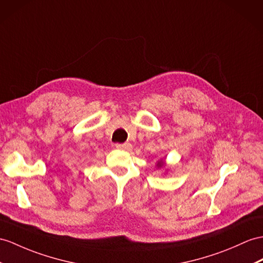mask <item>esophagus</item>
<instances>
[{
    "label": "esophagus",
    "instance_id": "obj_1",
    "mask_svg": "<svg viewBox=\"0 0 263 263\" xmlns=\"http://www.w3.org/2000/svg\"><path fill=\"white\" fill-rule=\"evenodd\" d=\"M116 148L118 149H123V151H132L133 146L129 143H125V144H116Z\"/></svg>",
    "mask_w": 263,
    "mask_h": 263
}]
</instances>
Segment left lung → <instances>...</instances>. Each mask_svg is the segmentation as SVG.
Returning <instances> with one entry per match:
<instances>
[{
	"label": "left lung",
	"mask_w": 263,
	"mask_h": 263,
	"mask_svg": "<svg viewBox=\"0 0 263 263\" xmlns=\"http://www.w3.org/2000/svg\"><path fill=\"white\" fill-rule=\"evenodd\" d=\"M163 166H164V162H163V159H162V161H159V162L157 163V167L161 168V167H163Z\"/></svg>",
	"instance_id": "1"
}]
</instances>
